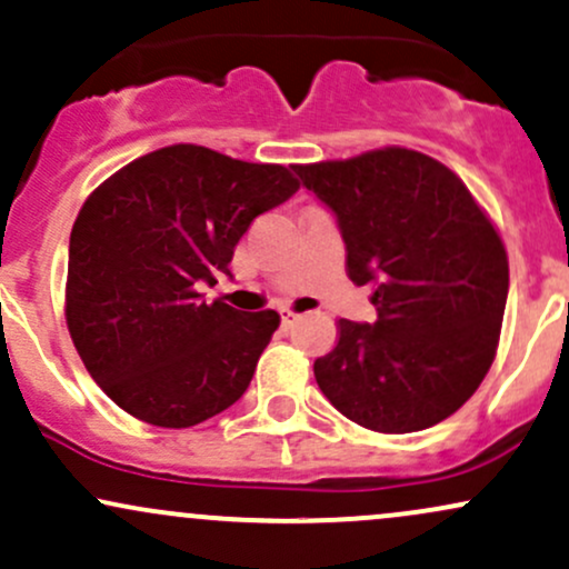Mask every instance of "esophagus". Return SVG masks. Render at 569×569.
Listing matches in <instances>:
<instances>
[{
  "label": "esophagus",
  "mask_w": 569,
  "mask_h": 569,
  "mask_svg": "<svg viewBox=\"0 0 569 569\" xmlns=\"http://www.w3.org/2000/svg\"><path fill=\"white\" fill-rule=\"evenodd\" d=\"M296 322H298V313H292L290 309H282V327H284V330H290V327Z\"/></svg>",
  "instance_id": "obj_1"
}]
</instances>
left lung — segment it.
<instances>
[{
	"instance_id": "8db88e82",
	"label": "left lung",
	"mask_w": 569,
	"mask_h": 569,
	"mask_svg": "<svg viewBox=\"0 0 569 569\" xmlns=\"http://www.w3.org/2000/svg\"><path fill=\"white\" fill-rule=\"evenodd\" d=\"M338 220L346 271L372 284L378 319H340L338 346L313 362L338 412L380 433L437 426L479 389L496 359L509 258L456 172L420 151H367L296 164Z\"/></svg>"
}]
</instances>
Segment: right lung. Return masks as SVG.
Here are the masks:
<instances>
[{
	"label": "right lung",
	"mask_w": 569,
	"mask_h": 569,
	"mask_svg": "<svg viewBox=\"0 0 569 569\" xmlns=\"http://www.w3.org/2000/svg\"><path fill=\"white\" fill-rule=\"evenodd\" d=\"M298 180L178 143L136 159L87 197L71 229L66 325L92 380L132 418L189 429L231 407L279 327L199 284L231 277L242 233Z\"/></svg>",
	"instance_id": "1"
}]
</instances>
